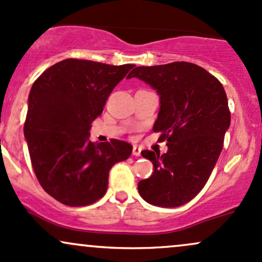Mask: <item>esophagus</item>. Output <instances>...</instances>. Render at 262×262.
Segmentation results:
<instances>
[{
  "label": "esophagus",
  "mask_w": 262,
  "mask_h": 262,
  "mask_svg": "<svg viewBox=\"0 0 262 262\" xmlns=\"http://www.w3.org/2000/svg\"><path fill=\"white\" fill-rule=\"evenodd\" d=\"M132 155H134V156H141V148L137 145H135L134 148H132Z\"/></svg>",
  "instance_id": "34e87169"
}]
</instances>
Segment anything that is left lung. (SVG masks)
<instances>
[{
    "label": "left lung",
    "instance_id": "left-lung-1",
    "mask_svg": "<svg viewBox=\"0 0 262 262\" xmlns=\"http://www.w3.org/2000/svg\"><path fill=\"white\" fill-rule=\"evenodd\" d=\"M127 78L157 92L161 106L154 131L161 132L158 140H167L168 146L162 156L141 152L155 170L139 182L140 195L157 207H181L203 189L223 149L230 126L224 88L202 67L187 61L137 67Z\"/></svg>",
    "mask_w": 262,
    "mask_h": 262
}]
</instances>
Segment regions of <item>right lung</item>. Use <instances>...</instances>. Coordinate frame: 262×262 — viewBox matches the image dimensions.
<instances>
[{
    "mask_svg": "<svg viewBox=\"0 0 262 262\" xmlns=\"http://www.w3.org/2000/svg\"><path fill=\"white\" fill-rule=\"evenodd\" d=\"M134 67L66 59L32 85L25 137L38 182L58 202L83 207L99 201L106 193L111 167L131 156L130 143H93L89 131Z\"/></svg>",
    "mask_w": 262,
    "mask_h": 262,
    "instance_id": "obj_1",
    "label": "right lung"
}]
</instances>
